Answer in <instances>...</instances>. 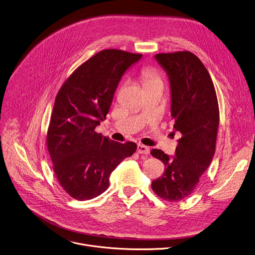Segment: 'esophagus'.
<instances>
[{"mask_svg": "<svg viewBox=\"0 0 255 255\" xmlns=\"http://www.w3.org/2000/svg\"><path fill=\"white\" fill-rule=\"evenodd\" d=\"M136 151L139 154H146V155H148L150 153V149L147 146L142 145V144H138L137 145V150Z\"/></svg>", "mask_w": 255, "mask_h": 255, "instance_id": "esophagus-1", "label": "esophagus"}]
</instances>
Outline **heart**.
<instances>
[{
	"label": "heart",
	"mask_w": 255,
	"mask_h": 255,
	"mask_svg": "<svg viewBox=\"0 0 255 255\" xmlns=\"http://www.w3.org/2000/svg\"><path fill=\"white\" fill-rule=\"evenodd\" d=\"M142 80L146 87L155 84H162L163 77L162 74L155 68H146L142 72Z\"/></svg>",
	"instance_id": "1"
}]
</instances>
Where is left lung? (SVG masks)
<instances>
[{"instance_id": "8db88e82", "label": "left lung", "mask_w": 255, "mask_h": 255, "mask_svg": "<svg viewBox=\"0 0 255 255\" xmlns=\"http://www.w3.org/2000/svg\"><path fill=\"white\" fill-rule=\"evenodd\" d=\"M155 58L170 81L173 128L181 137L173 159L159 149L151 151L165 166L151 186L162 200L174 203L193 192L212 162L220 111L212 78L195 54L184 50L157 53Z\"/></svg>"}]
</instances>
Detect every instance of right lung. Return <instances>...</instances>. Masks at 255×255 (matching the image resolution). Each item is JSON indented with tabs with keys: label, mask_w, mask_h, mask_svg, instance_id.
Listing matches in <instances>:
<instances>
[{
	"label": "right lung",
	"mask_w": 255,
	"mask_h": 255,
	"mask_svg": "<svg viewBox=\"0 0 255 255\" xmlns=\"http://www.w3.org/2000/svg\"><path fill=\"white\" fill-rule=\"evenodd\" d=\"M142 54L104 49L79 66L55 96L46 145L56 179L77 201L94 199L109 185V175L136 150L95 131L106 120L119 82Z\"/></svg>",
	"instance_id": "right-lung-1"
}]
</instances>
